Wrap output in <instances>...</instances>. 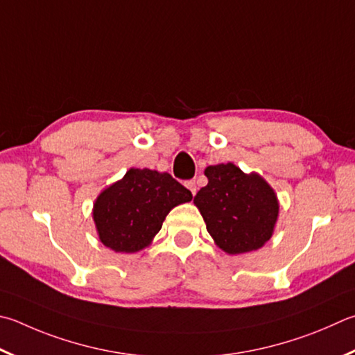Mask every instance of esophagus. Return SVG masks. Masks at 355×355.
I'll list each match as a JSON object with an SVG mask.
<instances>
[{"label": "esophagus", "mask_w": 355, "mask_h": 355, "mask_svg": "<svg viewBox=\"0 0 355 355\" xmlns=\"http://www.w3.org/2000/svg\"><path fill=\"white\" fill-rule=\"evenodd\" d=\"M186 188L191 191L192 196H196L197 194V183H196V180H189V182H186Z\"/></svg>", "instance_id": "1"}]
</instances>
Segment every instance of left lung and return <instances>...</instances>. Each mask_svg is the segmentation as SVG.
<instances>
[{
	"label": "left lung",
	"mask_w": 355,
	"mask_h": 355,
	"mask_svg": "<svg viewBox=\"0 0 355 355\" xmlns=\"http://www.w3.org/2000/svg\"><path fill=\"white\" fill-rule=\"evenodd\" d=\"M205 175L208 184L197 192L194 203L217 247L228 254L263 247L279 212L272 186L259 173H245L233 163L208 166Z\"/></svg>",
	"instance_id": "obj_1"
}]
</instances>
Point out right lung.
<instances>
[{
  "label": "right lung",
  "instance_id": "right-lung-1",
  "mask_svg": "<svg viewBox=\"0 0 355 355\" xmlns=\"http://www.w3.org/2000/svg\"><path fill=\"white\" fill-rule=\"evenodd\" d=\"M191 200V191L167 172L132 167L96 198L99 239L116 253H137L149 247L172 208Z\"/></svg>",
  "mask_w": 355,
  "mask_h": 355
}]
</instances>
